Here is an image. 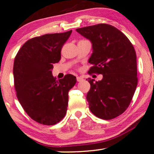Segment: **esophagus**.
<instances>
[{"label": "esophagus", "instance_id": "esophagus-1", "mask_svg": "<svg viewBox=\"0 0 154 154\" xmlns=\"http://www.w3.org/2000/svg\"><path fill=\"white\" fill-rule=\"evenodd\" d=\"M83 80V77H80V76H77V82H82Z\"/></svg>", "mask_w": 154, "mask_h": 154}]
</instances>
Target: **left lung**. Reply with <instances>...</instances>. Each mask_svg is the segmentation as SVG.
I'll return each instance as SVG.
<instances>
[{"label":"left lung","instance_id":"1","mask_svg":"<svg viewBox=\"0 0 154 154\" xmlns=\"http://www.w3.org/2000/svg\"><path fill=\"white\" fill-rule=\"evenodd\" d=\"M92 43L88 73L103 75L101 81L88 78L86 95L91 112L102 119L110 120L124 112L137 85L136 53L133 45L113 26L99 23L76 29Z\"/></svg>","mask_w":154,"mask_h":154}]
</instances>
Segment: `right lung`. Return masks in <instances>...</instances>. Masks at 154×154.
Instances as JSON below:
<instances>
[{
	"mask_svg": "<svg viewBox=\"0 0 154 154\" xmlns=\"http://www.w3.org/2000/svg\"><path fill=\"white\" fill-rule=\"evenodd\" d=\"M71 33L72 30L30 39L15 56L17 97L28 115L41 124L54 125L66 114L68 92L76 83V77L68 74L56 80L51 70L60 60L63 45Z\"/></svg>",
	"mask_w": 154,
	"mask_h": 154,
	"instance_id": "obj_1",
	"label": "right lung"
}]
</instances>
